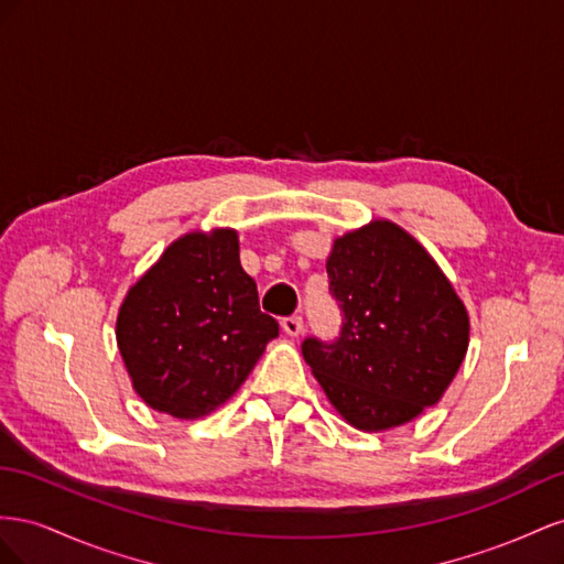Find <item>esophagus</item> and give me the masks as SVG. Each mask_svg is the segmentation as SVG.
<instances>
[{
	"mask_svg": "<svg viewBox=\"0 0 564 564\" xmlns=\"http://www.w3.org/2000/svg\"><path fill=\"white\" fill-rule=\"evenodd\" d=\"M281 328H283L285 335L297 337V335L302 333V316H285V318L281 321Z\"/></svg>",
	"mask_w": 564,
	"mask_h": 564,
	"instance_id": "1",
	"label": "esophagus"
}]
</instances>
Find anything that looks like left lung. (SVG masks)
Listing matches in <instances>:
<instances>
[{"label": "left lung", "instance_id": "8db88e82", "mask_svg": "<svg viewBox=\"0 0 564 564\" xmlns=\"http://www.w3.org/2000/svg\"><path fill=\"white\" fill-rule=\"evenodd\" d=\"M326 271L343 328L333 343L307 337L302 357L337 413L378 432L437 404L468 351L470 321L427 250L376 219L335 238Z\"/></svg>", "mask_w": 564, "mask_h": 564}]
</instances>
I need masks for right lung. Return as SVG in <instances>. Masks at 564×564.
<instances>
[{
  "label": "right lung",
  "instance_id": "1",
  "mask_svg": "<svg viewBox=\"0 0 564 564\" xmlns=\"http://www.w3.org/2000/svg\"><path fill=\"white\" fill-rule=\"evenodd\" d=\"M276 335L234 229L176 238L130 288L116 326L137 394L182 421L234 397Z\"/></svg>",
  "mask_w": 564,
  "mask_h": 564
}]
</instances>
